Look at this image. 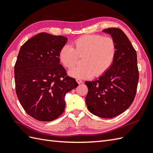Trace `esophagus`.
Segmentation results:
<instances>
[{
  "mask_svg": "<svg viewBox=\"0 0 153 153\" xmlns=\"http://www.w3.org/2000/svg\"><path fill=\"white\" fill-rule=\"evenodd\" d=\"M76 82H77V83H78V84L83 83V81L82 79H76Z\"/></svg>",
  "mask_w": 153,
  "mask_h": 153,
  "instance_id": "1",
  "label": "esophagus"
}]
</instances>
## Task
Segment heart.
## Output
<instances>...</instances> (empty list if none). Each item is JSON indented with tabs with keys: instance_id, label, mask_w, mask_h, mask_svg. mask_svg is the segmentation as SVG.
Wrapping results in <instances>:
<instances>
[{
	"instance_id": "heart-1",
	"label": "heart",
	"mask_w": 153,
	"mask_h": 153,
	"mask_svg": "<svg viewBox=\"0 0 153 153\" xmlns=\"http://www.w3.org/2000/svg\"><path fill=\"white\" fill-rule=\"evenodd\" d=\"M117 54L114 40L100 35H87L73 42L72 47L66 45L60 48L58 57L65 67L70 68L76 64L77 56H83L82 66L68 71L69 76L78 79L99 77L111 67Z\"/></svg>"
}]
</instances>
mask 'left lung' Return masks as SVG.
<instances>
[{"mask_svg":"<svg viewBox=\"0 0 153 153\" xmlns=\"http://www.w3.org/2000/svg\"><path fill=\"white\" fill-rule=\"evenodd\" d=\"M111 35L117 54L108 71L92 82H85L87 108L93 114L112 118L128 109L135 98L139 72L137 53L126 34L118 28L102 30Z\"/></svg>","mask_w":153,"mask_h":153,"instance_id":"1","label":"left lung"}]
</instances>
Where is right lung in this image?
Returning a JSON list of instances; mask_svg holds the SVG:
<instances>
[{
    "mask_svg": "<svg viewBox=\"0 0 153 153\" xmlns=\"http://www.w3.org/2000/svg\"><path fill=\"white\" fill-rule=\"evenodd\" d=\"M61 35L40 33L22 45L14 66L16 91L29 115L39 121L56 119L65 108L66 93L78 84L66 76L58 53L68 41Z\"/></svg>",
    "mask_w": 153,
    "mask_h": 153,
    "instance_id": "right-lung-1",
    "label": "right lung"
}]
</instances>
